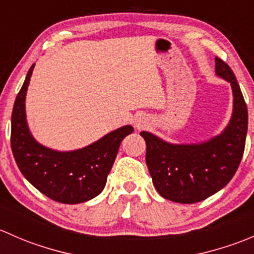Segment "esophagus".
<instances>
[{
	"mask_svg": "<svg viewBox=\"0 0 254 254\" xmlns=\"http://www.w3.org/2000/svg\"><path fill=\"white\" fill-rule=\"evenodd\" d=\"M136 127H141V125H140V124H137V125H136Z\"/></svg>",
	"mask_w": 254,
	"mask_h": 254,
	"instance_id": "esophagus-1",
	"label": "esophagus"
}]
</instances>
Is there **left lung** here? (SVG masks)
Returning <instances> with one entry per match:
<instances>
[{"label":"left lung","mask_w":254,"mask_h":254,"mask_svg":"<svg viewBox=\"0 0 254 254\" xmlns=\"http://www.w3.org/2000/svg\"><path fill=\"white\" fill-rule=\"evenodd\" d=\"M215 71L231 83L234 92V113L222 134L196 145H173L147 131L140 132L146 142V165L153 186L163 198L176 203H199L224 188L245 152L247 104L234 71L217 56Z\"/></svg>","instance_id":"left-lung-1"}]
</instances>
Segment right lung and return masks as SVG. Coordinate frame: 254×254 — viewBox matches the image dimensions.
<instances>
[{"mask_svg": "<svg viewBox=\"0 0 254 254\" xmlns=\"http://www.w3.org/2000/svg\"><path fill=\"white\" fill-rule=\"evenodd\" d=\"M34 65L17 94L11 120V147L14 160L32 186L63 204L91 200L103 190L122 140L134 131L131 125L119 127L81 150L58 152L39 145L25 120V94Z\"/></svg>", "mask_w": 254, "mask_h": 254, "instance_id": "1", "label": "right lung"}]
</instances>
